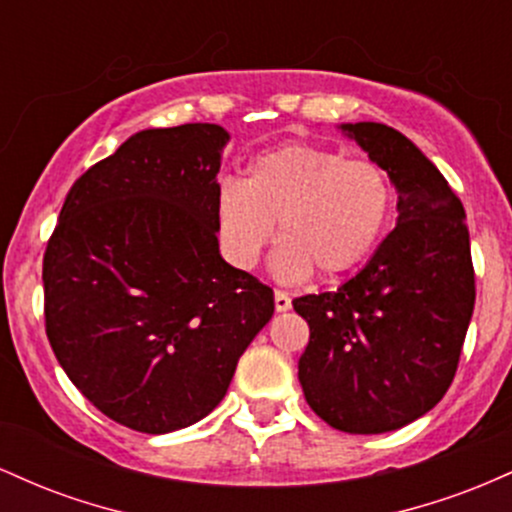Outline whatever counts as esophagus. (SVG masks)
Here are the masks:
<instances>
[{"label":"esophagus","mask_w":512,"mask_h":512,"mask_svg":"<svg viewBox=\"0 0 512 512\" xmlns=\"http://www.w3.org/2000/svg\"><path fill=\"white\" fill-rule=\"evenodd\" d=\"M274 308L279 310V313H286V310L291 308V296L286 291H274Z\"/></svg>","instance_id":"34e87169"}]
</instances>
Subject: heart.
<instances>
[{"label":"heart","instance_id":"1","mask_svg":"<svg viewBox=\"0 0 512 512\" xmlns=\"http://www.w3.org/2000/svg\"><path fill=\"white\" fill-rule=\"evenodd\" d=\"M395 187L383 166L313 144H281L255 156L243 182L223 180L216 228L226 260L255 267L279 221L272 257L279 279L344 274L361 264L390 223Z\"/></svg>","mask_w":512,"mask_h":512}]
</instances>
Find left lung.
<instances>
[{"mask_svg":"<svg viewBox=\"0 0 512 512\" xmlns=\"http://www.w3.org/2000/svg\"><path fill=\"white\" fill-rule=\"evenodd\" d=\"M339 129L387 170L399 216L361 272L337 291L293 301L310 327L298 380L325 424L370 436L411 424L443 399L477 289L464 207L440 170L380 122Z\"/></svg>","mask_w":512,"mask_h":512,"instance_id":"left-lung-1","label":"left lung"}]
</instances>
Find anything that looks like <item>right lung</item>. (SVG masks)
<instances>
[{
  "instance_id": "add662e5",
  "label": "right lung",
  "mask_w": 512,
  "mask_h": 512,
  "mask_svg": "<svg viewBox=\"0 0 512 512\" xmlns=\"http://www.w3.org/2000/svg\"><path fill=\"white\" fill-rule=\"evenodd\" d=\"M228 132L144 129L74 182L43 257L45 332L79 392L142 433L197 424L274 315V293L219 252Z\"/></svg>"
}]
</instances>
